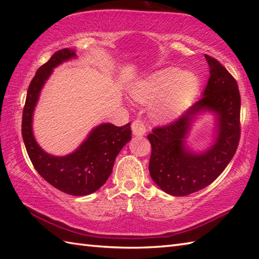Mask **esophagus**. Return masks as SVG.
Wrapping results in <instances>:
<instances>
[{
	"label": "esophagus",
	"mask_w": 259,
	"mask_h": 259,
	"mask_svg": "<svg viewBox=\"0 0 259 259\" xmlns=\"http://www.w3.org/2000/svg\"><path fill=\"white\" fill-rule=\"evenodd\" d=\"M131 129H133V134L137 137H141L146 134L147 131V126L146 124L142 122L141 120H135L133 124H131Z\"/></svg>",
	"instance_id": "obj_1"
}]
</instances>
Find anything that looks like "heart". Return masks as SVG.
Instances as JSON below:
<instances>
[{"mask_svg": "<svg viewBox=\"0 0 259 259\" xmlns=\"http://www.w3.org/2000/svg\"><path fill=\"white\" fill-rule=\"evenodd\" d=\"M197 84V78L192 73L166 69L137 82L131 95L137 101L150 103L151 117L161 121L179 114L186 102L194 96Z\"/></svg>", "mask_w": 259, "mask_h": 259, "instance_id": "1", "label": "heart"}]
</instances>
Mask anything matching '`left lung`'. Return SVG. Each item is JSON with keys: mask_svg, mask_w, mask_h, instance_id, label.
I'll return each mask as SVG.
<instances>
[{"mask_svg": "<svg viewBox=\"0 0 259 259\" xmlns=\"http://www.w3.org/2000/svg\"><path fill=\"white\" fill-rule=\"evenodd\" d=\"M209 80L201 99L181 117L148 135L151 144L149 172L171 196H187L210 185L232 160L240 138V95L237 82L216 59L205 56ZM217 115L214 144L202 153L186 146L191 125L202 112Z\"/></svg>", "mask_w": 259, "mask_h": 259, "instance_id": "8db88e82", "label": "left lung"}]
</instances>
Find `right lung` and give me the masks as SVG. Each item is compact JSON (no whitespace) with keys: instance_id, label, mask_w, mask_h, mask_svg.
<instances>
[{"instance_id":"add662e5","label":"right lung","mask_w":259,"mask_h":259,"mask_svg":"<svg viewBox=\"0 0 259 259\" xmlns=\"http://www.w3.org/2000/svg\"><path fill=\"white\" fill-rule=\"evenodd\" d=\"M74 58V50L62 49L36 71L26 93L22 115V137L27 155L42 178L65 194L85 196L106 184L118 153L131 140V128L130 123L122 126L112 123L99 124L67 156L50 155L38 146L33 135L32 122L40 92L53 69Z\"/></svg>"}]
</instances>
